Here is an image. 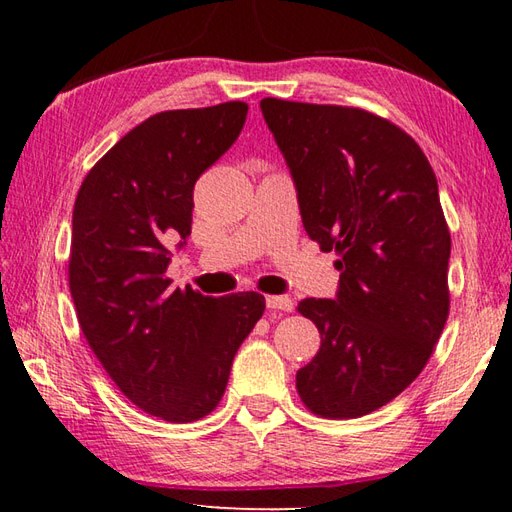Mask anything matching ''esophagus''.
Masks as SVG:
<instances>
[{
    "mask_svg": "<svg viewBox=\"0 0 512 512\" xmlns=\"http://www.w3.org/2000/svg\"><path fill=\"white\" fill-rule=\"evenodd\" d=\"M266 306L270 310H281V312H290L292 310V299L284 295H268L266 297Z\"/></svg>",
    "mask_w": 512,
    "mask_h": 512,
    "instance_id": "1",
    "label": "esophagus"
}]
</instances>
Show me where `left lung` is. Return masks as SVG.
<instances>
[{
  "instance_id": "1",
  "label": "left lung",
  "mask_w": 512,
  "mask_h": 512,
  "mask_svg": "<svg viewBox=\"0 0 512 512\" xmlns=\"http://www.w3.org/2000/svg\"><path fill=\"white\" fill-rule=\"evenodd\" d=\"M295 180L303 228L334 250V299H303L321 347L297 372L312 413L361 418L427 365L449 317L451 233L416 140L358 107L259 103Z\"/></svg>"
}]
</instances>
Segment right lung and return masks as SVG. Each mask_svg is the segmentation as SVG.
<instances>
[{
    "mask_svg": "<svg viewBox=\"0 0 512 512\" xmlns=\"http://www.w3.org/2000/svg\"><path fill=\"white\" fill-rule=\"evenodd\" d=\"M248 105L149 116L96 162L76 193L68 279L76 317L116 387L167 422L217 407L266 299L171 288V242L191 235L193 187L228 151Z\"/></svg>",
    "mask_w": 512,
    "mask_h": 512,
    "instance_id": "right-lung-1",
    "label": "right lung"
}]
</instances>
